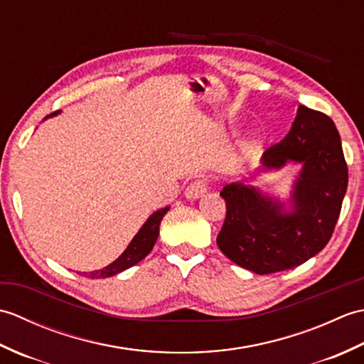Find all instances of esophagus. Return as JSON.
<instances>
[{"label":"esophagus","instance_id":"34e87169","mask_svg":"<svg viewBox=\"0 0 364 364\" xmlns=\"http://www.w3.org/2000/svg\"><path fill=\"white\" fill-rule=\"evenodd\" d=\"M208 186H210V178H208L206 175H202L188 184L186 192H184V194H186L188 198H198L208 191Z\"/></svg>","mask_w":364,"mask_h":364}]
</instances>
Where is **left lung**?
Returning <instances> with one entry per match:
<instances>
[{
  "label": "left lung",
  "instance_id": "left-lung-1",
  "mask_svg": "<svg viewBox=\"0 0 364 364\" xmlns=\"http://www.w3.org/2000/svg\"><path fill=\"white\" fill-rule=\"evenodd\" d=\"M304 164L294 191V213L245 184H228L220 196L227 214L218 245L237 266L267 275L300 266L330 241L349 181L341 139L327 114L299 106L289 134L264 151L262 164Z\"/></svg>",
  "mask_w": 364,
  "mask_h": 364
}]
</instances>
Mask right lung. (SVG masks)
<instances>
[{
	"label": "right lung",
	"mask_w": 364,
	"mask_h": 364,
	"mask_svg": "<svg viewBox=\"0 0 364 364\" xmlns=\"http://www.w3.org/2000/svg\"><path fill=\"white\" fill-rule=\"evenodd\" d=\"M58 112H53L50 115H56ZM168 211V208H162V210L156 211L151 214L149 220L144 223V227L139 230V233L133 237V241L129 242L127 247V250L123 252L120 257L111 262L109 266H106L105 269L95 270V272H82L81 275L87 277V278H106V277H112L115 274L122 272L131 266L137 264L139 261H142L146 255H149L153 249L154 242H156L158 235H159V223L164 218L166 213Z\"/></svg>",
	"instance_id": "1"
}]
</instances>
